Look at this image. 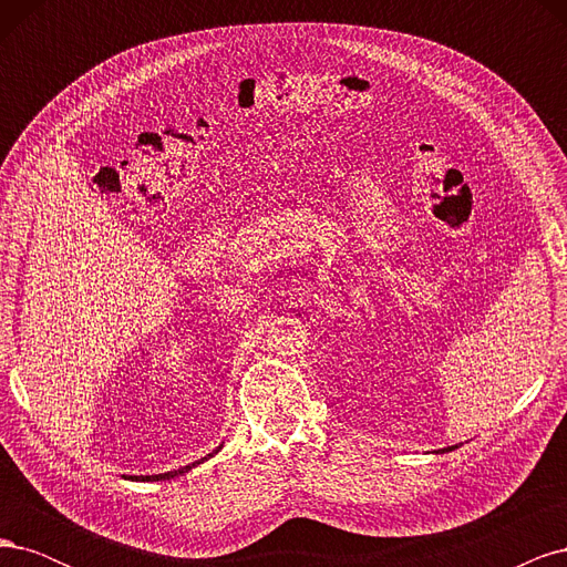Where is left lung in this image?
Segmentation results:
<instances>
[{"mask_svg":"<svg viewBox=\"0 0 567 567\" xmlns=\"http://www.w3.org/2000/svg\"><path fill=\"white\" fill-rule=\"evenodd\" d=\"M450 450H452V447H450Z\"/></svg>","mask_w":567,"mask_h":567,"instance_id":"1","label":"left lung"}]
</instances>
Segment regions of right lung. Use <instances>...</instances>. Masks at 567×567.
Listing matches in <instances>:
<instances>
[{
  "instance_id": "right-lung-1",
  "label": "right lung",
  "mask_w": 567,
  "mask_h": 567,
  "mask_svg": "<svg viewBox=\"0 0 567 567\" xmlns=\"http://www.w3.org/2000/svg\"><path fill=\"white\" fill-rule=\"evenodd\" d=\"M215 454V452H213ZM213 454H208V456H213ZM203 461V458H200ZM192 466H196V463H192ZM192 466H184V468H179V471H169V473H163V475H140V477H132V480H169V477H177V475H182V473H186V471H192Z\"/></svg>"
}]
</instances>
